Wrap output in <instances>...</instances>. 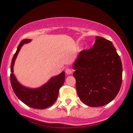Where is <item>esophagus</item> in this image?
I'll return each instance as SVG.
<instances>
[{"label": "esophagus", "instance_id": "esophagus-1", "mask_svg": "<svg viewBox=\"0 0 133 133\" xmlns=\"http://www.w3.org/2000/svg\"><path fill=\"white\" fill-rule=\"evenodd\" d=\"M65 74H68V75H69V74H71L72 73V70L69 68H67L65 69Z\"/></svg>", "mask_w": 133, "mask_h": 133}]
</instances>
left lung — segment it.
<instances>
[{"label": "left lung", "mask_w": 133, "mask_h": 133, "mask_svg": "<svg viewBox=\"0 0 133 133\" xmlns=\"http://www.w3.org/2000/svg\"><path fill=\"white\" fill-rule=\"evenodd\" d=\"M72 68L77 94L87 106H104L118 94L123 66L111 41L96 37L93 47L81 51Z\"/></svg>", "instance_id": "8db88e82"}]
</instances>
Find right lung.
<instances>
[{"label":"right lung","instance_id":"right-lung-1","mask_svg":"<svg viewBox=\"0 0 133 133\" xmlns=\"http://www.w3.org/2000/svg\"><path fill=\"white\" fill-rule=\"evenodd\" d=\"M31 39H24L20 42L14 55L10 65V83L17 97L27 106L35 109H43L51 106L57 100L59 89L64 82L65 72L52 77L48 82L37 88H29L22 86L14 74V65L17 56L24 44L29 43Z\"/></svg>","mask_w":133,"mask_h":133}]
</instances>
